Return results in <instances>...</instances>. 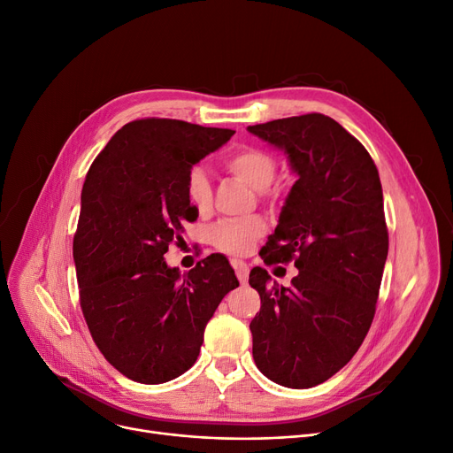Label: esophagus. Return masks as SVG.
<instances>
[{"instance_id":"obj_1","label":"esophagus","mask_w":453,"mask_h":453,"mask_svg":"<svg viewBox=\"0 0 453 453\" xmlns=\"http://www.w3.org/2000/svg\"><path fill=\"white\" fill-rule=\"evenodd\" d=\"M231 266L234 268V273H236V277H239V280H241L242 284H246V282H248L250 268H248V265L244 263V260H236V258H233V260H231Z\"/></svg>"}]
</instances>
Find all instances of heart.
Here are the masks:
<instances>
[{"label":"heart","instance_id":"heart-1","mask_svg":"<svg viewBox=\"0 0 453 453\" xmlns=\"http://www.w3.org/2000/svg\"><path fill=\"white\" fill-rule=\"evenodd\" d=\"M224 169L236 180L244 181L260 195H266L277 174V159L257 147H244L229 154L224 161ZM185 193L188 202L200 212H207L212 205V183L202 165L190 166L185 176ZM266 231L263 219L251 217L241 220H224L211 229V241L219 250L229 255L246 253L258 236Z\"/></svg>","mask_w":453,"mask_h":453}]
</instances>
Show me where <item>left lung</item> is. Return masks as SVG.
I'll return each mask as SVG.
<instances>
[{
	"label": "left lung",
	"instance_id": "obj_1",
	"mask_svg": "<svg viewBox=\"0 0 453 453\" xmlns=\"http://www.w3.org/2000/svg\"><path fill=\"white\" fill-rule=\"evenodd\" d=\"M248 130L287 152L297 174L258 255L268 266L294 260L299 273L284 288L251 270L253 360L279 386L314 388L350 362L371 328L389 250L382 183L362 142L323 113Z\"/></svg>",
	"mask_w": 453,
	"mask_h": 453
}]
</instances>
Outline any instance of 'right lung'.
Instances as JSON below:
<instances>
[{
  "label": "right lung",
  "instance_id": "1",
  "mask_svg": "<svg viewBox=\"0 0 453 453\" xmlns=\"http://www.w3.org/2000/svg\"><path fill=\"white\" fill-rule=\"evenodd\" d=\"M233 134L139 119L108 141L86 174L73 239L81 308L95 345L134 382L163 384L193 367L207 321L239 287L224 255L183 275L163 258L183 224L198 219L187 171Z\"/></svg>",
  "mask_w": 453,
  "mask_h": 453
}]
</instances>
